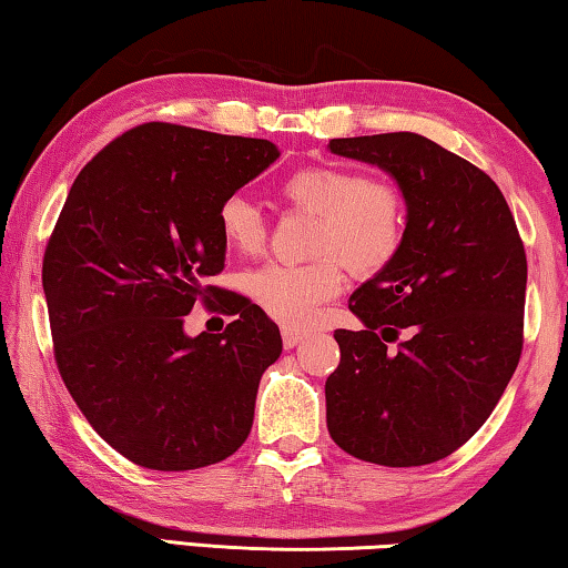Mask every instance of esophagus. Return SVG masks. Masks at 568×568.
<instances>
[{
    "instance_id": "esophagus-1",
    "label": "esophagus",
    "mask_w": 568,
    "mask_h": 568,
    "mask_svg": "<svg viewBox=\"0 0 568 568\" xmlns=\"http://www.w3.org/2000/svg\"><path fill=\"white\" fill-rule=\"evenodd\" d=\"M307 338V333L301 328H293V325H283V345L285 348H295L297 343Z\"/></svg>"
}]
</instances>
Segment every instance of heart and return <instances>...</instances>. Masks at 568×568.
<instances>
[{"instance_id":"b5f03b06","label":"heart","mask_w":568,"mask_h":568,"mask_svg":"<svg viewBox=\"0 0 568 568\" xmlns=\"http://www.w3.org/2000/svg\"><path fill=\"white\" fill-rule=\"evenodd\" d=\"M287 205L313 215L307 265L271 263L245 277L253 301L285 325H307L318 307L345 285V265L355 275H376L393 263L406 237V197L398 185L338 165H311L281 182ZM217 230L237 255H261L265 217L243 195H230L217 207Z\"/></svg>"}]
</instances>
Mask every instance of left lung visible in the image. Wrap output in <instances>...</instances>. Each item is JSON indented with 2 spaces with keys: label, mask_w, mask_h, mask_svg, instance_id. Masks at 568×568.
I'll return each mask as SVG.
<instances>
[{
  "label": "left lung",
  "mask_w": 568,
  "mask_h": 568,
  "mask_svg": "<svg viewBox=\"0 0 568 568\" xmlns=\"http://www.w3.org/2000/svg\"><path fill=\"white\" fill-rule=\"evenodd\" d=\"M328 148L386 170L406 197L400 253L351 295L363 331H335L331 438L378 466L434 464L484 426L521 358V235L496 182L423 134L341 138Z\"/></svg>",
  "instance_id": "1"
}]
</instances>
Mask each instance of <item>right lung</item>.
Segmentation results:
<instances>
[{
    "label": "right lung",
    "mask_w": 568,
    "mask_h": 568,
    "mask_svg": "<svg viewBox=\"0 0 568 568\" xmlns=\"http://www.w3.org/2000/svg\"><path fill=\"white\" fill-rule=\"evenodd\" d=\"M281 152L267 140L148 122L82 168L44 250L54 361L90 426L132 464L192 470L253 428L281 331L243 295L223 333L190 338L185 315L220 287L217 207Z\"/></svg>",
    "instance_id": "add662e5"
}]
</instances>
